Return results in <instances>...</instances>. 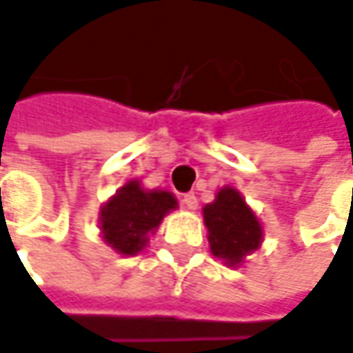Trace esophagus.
I'll use <instances>...</instances> for the list:
<instances>
[{
    "label": "esophagus",
    "instance_id": "esophagus-1",
    "mask_svg": "<svg viewBox=\"0 0 353 353\" xmlns=\"http://www.w3.org/2000/svg\"><path fill=\"white\" fill-rule=\"evenodd\" d=\"M181 203H183L187 209H196V205H199V201H196L194 192H187V194H183V196H181Z\"/></svg>",
    "mask_w": 353,
    "mask_h": 353
}]
</instances>
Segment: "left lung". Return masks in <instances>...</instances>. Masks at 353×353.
Segmentation results:
<instances>
[{
  "mask_svg": "<svg viewBox=\"0 0 353 353\" xmlns=\"http://www.w3.org/2000/svg\"><path fill=\"white\" fill-rule=\"evenodd\" d=\"M203 214L213 255L229 265H239L245 255L259 247L263 235L261 225L235 189L219 190L213 203L203 209Z\"/></svg>",
  "mask_w": 353,
  "mask_h": 353,
  "instance_id": "left-lung-1",
  "label": "left lung"
}]
</instances>
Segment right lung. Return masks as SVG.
I'll return each instance as SVG.
<instances>
[{
	"label": "right lung",
	"mask_w": 353,
	"mask_h": 353,
	"mask_svg": "<svg viewBox=\"0 0 353 353\" xmlns=\"http://www.w3.org/2000/svg\"><path fill=\"white\" fill-rule=\"evenodd\" d=\"M176 209V199L166 190H144L130 181L118 190L100 213V227L106 243L122 255H137L168 211Z\"/></svg>",
	"instance_id": "right-lung-1"
}]
</instances>
